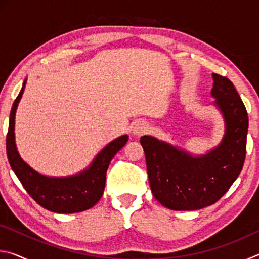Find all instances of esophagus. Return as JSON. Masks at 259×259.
<instances>
[{
    "instance_id": "obj_1",
    "label": "esophagus",
    "mask_w": 259,
    "mask_h": 259,
    "mask_svg": "<svg viewBox=\"0 0 259 259\" xmlns=\"http://www.w3.org/2000/svg\"><path fill=\"white\" fill-rule=\"evenodd\" d=\"M147 130H148V124L144 121H137L133 125V134L136 136H140V135L145 134V133H147Z\"/></svg>"
}]
</instances>
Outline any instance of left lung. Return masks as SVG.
<instances>
[{
	"instance_id": "8db88e82",
	"label": "left lung",
	"mask_w": 259,
	"mask_h": 259,
	"mask_svg": "<svg viewBox=\"0 0 259 259\" xmlns=\"http://www.w3.org/2000/svg\"><path fill=\"white\" fill-rule=\"evenodd\" d=\"M211 96L224 116L222 143L204 155L193 156L152 136H143L148 182L154 198L171 210L211 205L229 191L245 159L248 113L229 78L212 74Z\"/></svg>"
}]
</instances>
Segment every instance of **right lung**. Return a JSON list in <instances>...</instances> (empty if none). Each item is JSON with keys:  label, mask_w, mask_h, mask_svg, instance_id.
Segmentation results:
<instances>
[{"label": "right lung", "mask_w": 259, "mask_h": 259, "mask_svg": "<svg viewBox=\"0 0 259 259\" xmlns=\"http://www.w3.org/2000/svg\"><path fill=\"white\" fill-rule=\"evenodd\" d=\"M25 84L26 80L12 105L9 119L7 155L11 169L26 192L45 209L58 213H73L90 209L102 198L109 162L128 142V135L121 136L105 146L89 168L80 174L69 177H49L38 174L21 159L15 142L16 109Z\"/></svg>", "instance_id": "right-lung-1"}]
</instances>
